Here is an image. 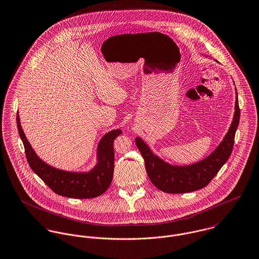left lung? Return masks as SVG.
<instances>
[{
    "label": "left lung",
    "mask_w": 259,
    "mask_h": 259,
    "mask_svg": "<svg viewBox=\"0 0 259 259\" xmlns=\"http://www.w3.org/2000/svg\"><path fill=\"white\" fill-rule=\"evenodd\" d=\"M239 117L240 110L236 94L234 119L224 140L209 156L191 165L175 166L165 162L150 150L141 138H137L136 144L144 159L146 173L153 185L170 194L188 193L206 187L231 156Z\"/></svg>",
    "instance_id": "left-lung-1"
}]
</instances>
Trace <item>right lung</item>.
I'll use <instances>...</instances> for the list:
<instances>
[{
    "label": "right lung",
    "instance_id": "1",
    "mask_svg": "<svg viewBox=\"0 0 259 259\" xmlns=\"http://www.w3.org/2000/svg\"><path fill=\"white\" fill-rule=\"evenodd\" d=\"M17 124L23 141L25 156L32 171L54 193L74 199H90L102 195L109 188L114 174V141L122 132L114 130L106 134L97 148V164L89 172H70L54 168L41 160L25 138L19 113Z\"/></svg>",
    "mask_w": 259,
    "mask_h": 259
}]
</instances>
